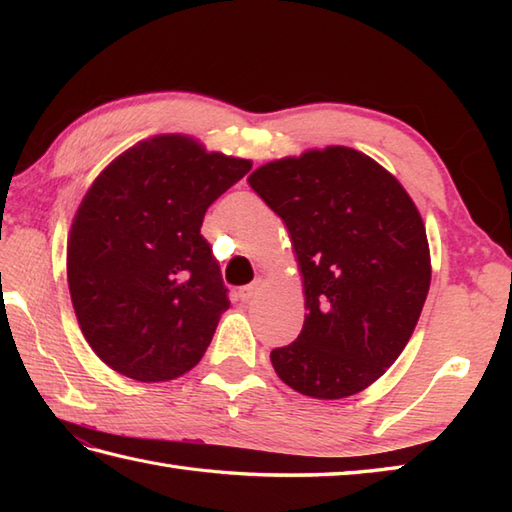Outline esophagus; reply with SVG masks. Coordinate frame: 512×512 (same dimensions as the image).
<instances>
[{"label":"esophagus","mask_w":512,"mask_h":512,"mask_svg":"<svg viewBox=\"0 0 512 512\" xmlns=\"http://www.w3.org/2000/svg\"><path fill=\"white\" fill-rule=\"evenodd\" d=\"M262 286H264V279L257 277L253 284H248V286H244L242 290H239V299H242V301H253L257 297V292L262 290Z\"/></svg>","instance_id":"34e87169"}]
</instances>
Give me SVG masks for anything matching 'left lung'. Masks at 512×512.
Instances as JSON below:
<instances>
[{
    "label": "left lung",
    "instance_id": "1",
    "mask_svg": "<svg viewBox=\"0 0 512 512\" xmlns=\"http://www.w3.org/2000/svg\"><path fill=\"white\" fill-rule=\"evenodd\" d=\"M248 184L284 220L306 295L297 341L270 352L277 376L303 396L358 394L405 350L427 299L431 259L416 204L350 147L268 162Z\"/></svg>",
    "mask_w": 512,
    "mask_h": 512
}]
</instances>
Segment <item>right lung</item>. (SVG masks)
Instances as JSON below:
<instances>
[{
    "label": "right lung",
    "instance_id": "1",
    "mask_svg": "<svg viewBox=\"0 0 512 512\" xmlns=\"http://www.w3.org/2000/svg\"><path fill=\"white\" fill-rule=\"evenodd\" d=\"M250 167L167 134L127 149L85 193L68 286L83 336L114 372L162 383L200 363L231 306L200 226Z\"/></svg>",
    "mask_w": 512,
    "mask_h": 512
}]
</instances>
